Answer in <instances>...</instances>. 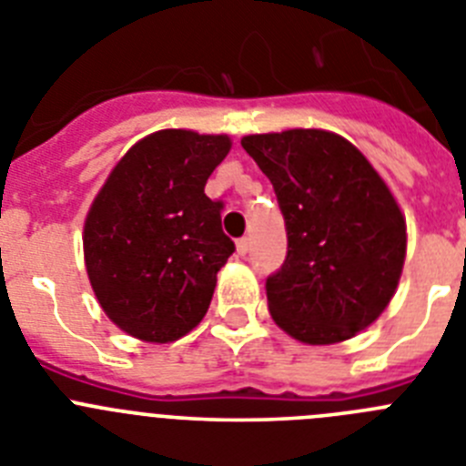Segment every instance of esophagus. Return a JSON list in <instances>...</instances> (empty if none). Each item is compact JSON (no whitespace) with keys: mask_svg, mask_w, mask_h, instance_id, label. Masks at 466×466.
Listing matches in <instances>:
<instances>
[{"mask_svg":"<svg viewBox=\"0 0 466 466\" xmlns=\"http://www.w3.org/2000/svg\"><path fill=\"white\" fill-rule=\"evenodd\" d=\"M247 252H249V238H240V240H238V254L245 257Z\"/></svg>","mask_w":466,"mask_h":466,"instance_id":"1","label":"esophagus"}]
</instances>
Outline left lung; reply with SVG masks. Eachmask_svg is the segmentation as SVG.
<instances>
[{
	"label": "left lung",
	"mask_w": 466,
	"mask_h": 466,
	"mask_svg": "<svg viewBox=\"0 0 466 466\" xmlns=\"http://www.w3.org/2000/svg\"><path fill=\"white\" fill-rule=\"evenodd\" d=\"M242 149L278 196L287 257L266 279L278 327L329 345L376 322L397 289L406 221L360 151L324 130L249 135Z\"/></svg>",
	"instance_id": "left-lung-1"
}]
</instances>
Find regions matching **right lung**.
<instances>
[{"label":"right lung","instance_id":"add662e5","mask_svg":"<svg viewBox=\"0 0 466 466\" xmlns=\"http://www.w3.org/2000/svg\"><path fill=\"white\" fill-rule=\"evenodd\" d=\"M228 151L226 135L160 130L123 156L95 198L86 270L102 310L135 339L170 343L208 312L236 252L221 230L224 203L205 196Z\"/></svg>","mask_w":466,"mask_h":466}]
</instances>
